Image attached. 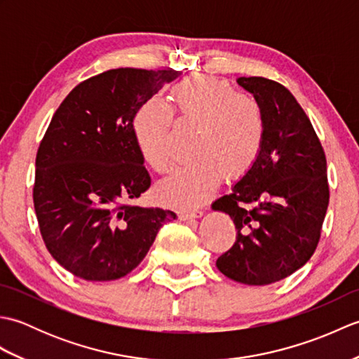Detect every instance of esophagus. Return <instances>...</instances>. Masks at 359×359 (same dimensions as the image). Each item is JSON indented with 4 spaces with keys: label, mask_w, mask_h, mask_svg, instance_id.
Instances as JSON below:
<instances>
[{
    "label": "esophagus",
    "mask_w": 359,
    "mask_h": 359,
    "mask_svg": "<svg viewBox=\"0 0 359 359\" xmlns=\"http://www.w3.org/2000/svg\"><path fill=\"white\" fill-rule=\"evenodd\" d=\"M203 216V211L202 210H191V211H182L179 217L182 220H189V219H199Z\"/></svg>",
    "instance_id": "esophagus-1"
}]
</instances>
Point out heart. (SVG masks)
<instances>
[{
	"label": "heart",
	"mask_w": 359,
	"mask_h": 359,
	"mask_svg": "<svg viewBox=\"0 0 359 359\" xmlns=\"http://www.w3.org/2000/svg\"><path fill=\"white\" fill-rule=\"evenodd\" d=\"M179 120L199 128L194 162L172 171L156 188L160 201L174 207L199 205L216 191L222 175L243 177L257 162L266 137V117L253 95L238 93L230 83L207 74L179 81L171 90ZM172 112L160 97L137 108L131 131L142 160L157 172L172 163Z\"/></svg>",
	"instance_id": "heart-1"
}]
</instances>
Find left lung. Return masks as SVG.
<instances>
[{
    "label": "left lung",
    "instance_id": "1",
    "mask_svg": "<svg viewBox=\"0 0 359 359\" xmlns=\"http://www.w3.org/2000/svg\"><path fill=\"white\" fill-rule=\"evenodd\" d=\"M238 83L262 104L266 137L255 166L212 203L238 230L216 265L241 284L269 285L315 253L330 197L327 160L310 118L285 86L264 77Z\"/></svg>",
    "mask_w": 359,
    "mask_h": 359
}]
</instances>
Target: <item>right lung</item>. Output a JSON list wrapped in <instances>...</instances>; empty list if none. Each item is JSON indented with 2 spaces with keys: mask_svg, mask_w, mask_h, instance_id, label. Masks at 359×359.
Segmentation results:
<instances>
[{
  "mask_svg": "<svg viewBox=\"0 0 359 359\" xmlns=\"http://www.w3.org/2000/svg\"><path fill=\"white\" fill-rule=\"evenodd\" d=\"M179 71L118 67L75 86L53 114L35 160L34 207L46 248L85 280L126 276L170 210L126 203L151 185L135 147L137 108Z\"/></svg>",
  "mask_w": 359,
  "mask_h": 359,
  "instance_id": "add662e5",
  "label": "right lung"
}]
</instances>
